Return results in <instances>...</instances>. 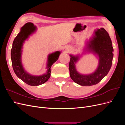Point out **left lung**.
<instances>
[{
    "label": "left lung",
    "mask_w": 125,
    "mask_h": 125,
    "mask_svg": "<svg viewBox=\"0 0 125 125\" xmlns=\"http://www.w3.org/2000/svg\"><path fill=\"white\" fill-rule=\"evenodd\" d=\"M85 51L97 56L99 64L96 69L90 74L80 73L76 69L75 64L81 56L70 55V76L72 80L79 85L91 86L101 81L107 74L112 67L114 50L110 37L104 28L95 30L94 35L86 43Z\"/></svg>",
    "instance_id": "1"
}]
</instances>
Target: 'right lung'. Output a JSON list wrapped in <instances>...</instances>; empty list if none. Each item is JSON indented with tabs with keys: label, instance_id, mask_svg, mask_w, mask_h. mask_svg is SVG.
Returning a JSON list of instances; mask_svg holds the SVG:
<instances>
[{
	"label": "right lung",
	"instance_id": "right-lung-1",
	"mask_svg": "<svg viewBox=\"0 0 125 125\" xmlns=\"http://www.w3.org/2000/svg\"><path fill=\"white\" fill-rule=\"evenodd\" d=\"M36 30V27L33 23L28 22L25 24L20 29V32L14 39L11 51V59L14 73L17 76L25 83L31 86H37L44 83L51 77V67L58 60L61 53L60 51H56L49 54L47 58V68L46 73L41 75L30 74L26 71L22 65L21 56L22 48L25 41L30 35Z\"/></svg>",
	"mask_w": 125,
	"mask_h": 125
}]
</instances>
